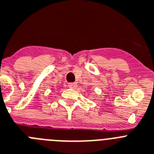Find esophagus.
<instances>
[{"label": "esophagus", "instance_id": "1", "mask_svg": "<svg viewBox=\"0 0 154 154\" xmlns=\"http://www.w3.org/2000/svg\"><path fill=\"white\" fill-rule=\"evenodd\" d=\"M68 86H69L70 88L75 89L76 87H77V84H76L75 82H71V83H69V84H68Z\"/></svg>", "mask_w": 154, "mask_h": 154}]
</instances>
